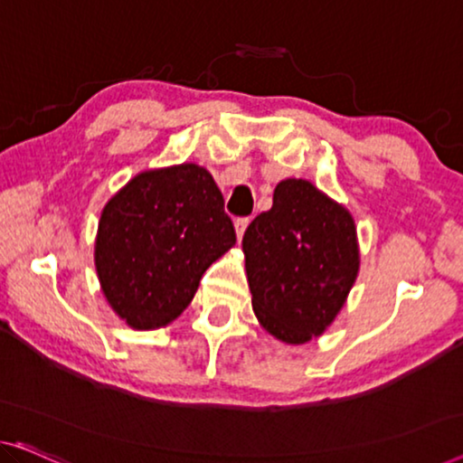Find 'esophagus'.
I'll return each instance as SVG.
<instances>
[{
	"instance_id": "obj_1",
	"label": "esophagus",
	"mask_w": 463,
	"mask_h": 463,
	"mask_svg": "<svg viewBox=\"0 0 463 463\" xmlns=\"http://www.w3.org/2000/svg\"><path fill=\"white\" fill-rule=\"evenodd\" d=\"M247 224H250V218H237V220H234V231H237V239L239 241L243 239Z\"/></svg>"
}]
</instances>
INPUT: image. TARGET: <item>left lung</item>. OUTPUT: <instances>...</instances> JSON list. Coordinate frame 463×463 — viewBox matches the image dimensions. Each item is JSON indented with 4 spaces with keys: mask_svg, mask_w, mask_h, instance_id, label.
<instances>
[{
    "mask_svg": "<svg viewBox=\"0 0 463 463\" xmlns=\"http://www.w3.org/2000/svg\"><path fill=\"white\" fill-rule=\"evenodd\" d=\"M243 251L255 316L295 345L335 320L360 268L354 218L301 178L276 184L272 208L247 226Z\"/></svg>",
    "mask_w": 463,
    "mask_h": 463,
    "instance_id": "8db88e82",
    "label": "left lung"
}]
</instances>
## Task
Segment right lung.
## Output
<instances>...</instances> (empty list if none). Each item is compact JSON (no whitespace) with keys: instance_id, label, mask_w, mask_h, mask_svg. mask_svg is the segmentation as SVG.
Instances as JSON below:
<instances>
[{"instance_id":"obj_1","label":"right lung","mask_w":463,"mask_h":463,"mask_svg":"<svg viewBox=\"0 0 463 463\" xmlns=\"http://www.w3.org/2000/svg\"><path fill=\"white\" fill-rule=\"evenodd\" d=\"M237 243L224 197L195 164L135 176L101 212L95 268L109 306L133 328L181 316L203 272Z\"/></svg>"}]
</instances>
